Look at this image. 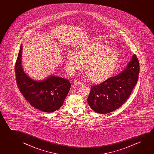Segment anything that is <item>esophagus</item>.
<instances>
[{
	"label": "esophagus",
	"instance_id": "esophagus-1",
	"mask_svg": "<svg viewBox=\"0 0 154 154\" xmlns=\"http://www.w3.org/2000/svg\"><path fill=\"white\" fill-rule=\"evenodd\" d=\"M74 84L75 85L78 86V85H80L82 84V82H79V81H78V80H74Z\"/></svg>",
	"mask_w": 154,
	"mask_h": 154
}]
</instances>
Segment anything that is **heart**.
<instances>
[{
    "label": "heart",
    "instance_id": "obj_1",
    "mask_svg": "<svg viewBox=\"0 0 154 154\" xmlns=\"http://www.w3.org/2000/svg\"><path fill=\"white\" fill-rule=\"evenodd\" d=\"M119 55L109 47L99 42L84 45L79 51L70 52L67 65L70 70L80 69L85 64V70L91 82H103L114 72L118 64Z\"/></svg>",
    "mask_w": 154,
    "mask_h": 154
}]
</instances>
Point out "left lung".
Returning a JSON list of instances; mask_svg holds the SVG:
<instances>
[{
	"mask_svg": "<svg viewBox=\"0 0 154 154\" xmlns=\"http://www.w3.org/2000/svg\"><path fill=\"white\" fill-rule=\"evenodd\" d=\"M139 63L136 55L132 56L126 69L99 84L91 87L87 101L98 114H108L117 109L131 96L137 84Z\"/></svg>",
	"mask_w": 154,
	"mask_h": 154,
	"instance_id": "1",
	"label": "left lung"
}]
</instances>
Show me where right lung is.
<instances>
[{"instance_id":"1","label":"right lung","mask_w":154,"mask_h":154,"mask_svg":"<svg viewBox=\"0 0 154 154\" xmlns=\"http://www.w3.org/2000/svg\"><path fill=\"white\" fill-rule=\"evenodd\" d=\"M22 45L15 66L16 81L19 91L30 104L42 112H51L61 107L70 88L69 80L51 76L35 81L25 73L21 66Z\"/></svg>"}]
</instances>
